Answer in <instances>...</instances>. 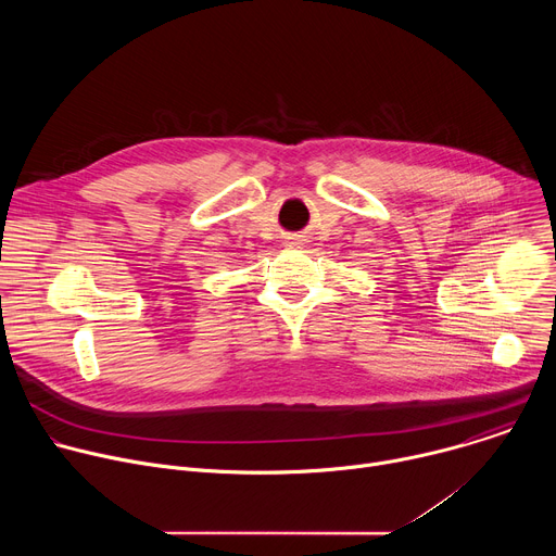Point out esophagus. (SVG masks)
I'll list each match as a JSON object with an SVG mask.
<instances>
[{"mask_svg":"<svg viewBox=\"0 0 556 556\" xmlns=\"http://www.w3.org/2000/svg\"><path fill=\"white\" fill-rule=\"evenodd\" d=\"M303 235H288L286 237V247H292V249H301L303 247Z\"/></svg>","mask_w":556,"mask_h":556,"instance_id":"1","label":"esophagus"}]
</instances>
